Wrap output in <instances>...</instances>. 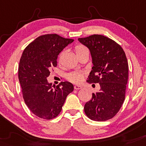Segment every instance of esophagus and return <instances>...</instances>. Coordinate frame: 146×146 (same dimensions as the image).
Listing matches in <instances>:
<instances>
[{
    "instance_id": "34e87169",
    "label": "esophagus",
    "mask_w": 146,
    "mask_h": 146,
    "mask_svg": "<svg viewBox=\"0 0 146 146\" xmlns=\"http://www.w3.org/2000/svg\"><path fill=\"white\" fill-rule=\"evenodd\" d=\"M74 88H75V90H80V89L82 88V87L80 85H75L74 86Z\"/></svg>"
}]
</instances>
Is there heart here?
Masks as SVG:
<instances>
[{"mask_svg": "<svg viewBox=\"0 0 146 146\" xmlns=\"http://www.w3.org/2000/svg\"><path fill=\"white\" fill-rule=\"evenodd\" d=\"M84 52H88V50L82 45H78L75 47V53L76 55L82 53ZM68 79L75 83H79L83 79V74L80 72H73L68 75Z\"/></svg>", "mask_w": 146, "mask_h": 146, "instance_id": "obj_1", "label": "heart"}]
</instances>
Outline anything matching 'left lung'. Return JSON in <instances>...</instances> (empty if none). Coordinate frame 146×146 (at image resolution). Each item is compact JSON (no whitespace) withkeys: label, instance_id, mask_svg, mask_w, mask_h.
<instances>
[{"label":"left lung","instance_id":"left-lung-1","mask_svg":"<svg viewBox=\"0 0 146 146\" xmlns=\"http://www.w3.org/2000/svg\"><path fill=\"white\" fill-rule=\"evenodd\" d=\"M78 41L90 50L92 71L87 82L99 83L100 90L84 105V111L94 121L111 119L118 112L125 99L129 64L123 49L103 35H93Z\"/></svg>","mask_w":146,"mask_h":146}]
</instances>
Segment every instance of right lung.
<instances>
[{
  "mask_svg": "<svg viewBox=\"0 0 146 146\" xmlns=\"http://www.w3.org/2000/svg\"><path fill=\"white\" fill-rule=\"evenodd\" d=\"M73 41L56 34L45 35L35 39L23 52L18 70L23 98L29 110L41 118L57 116L74 89L68 82L53 88L47 80L52 68L57 66L58 56Z\"/></svg>",
  "mask_w": 146,
  "mask_h": 146,
  "instance_id": "add662e5",
  "label": "right lung"
}]
</instances>
